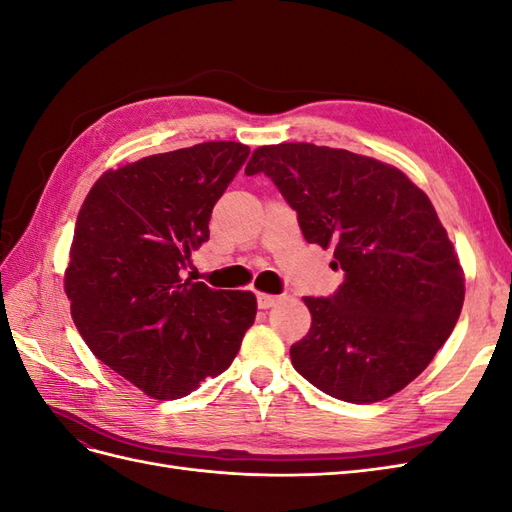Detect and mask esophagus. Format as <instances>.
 Returning <instances> with one entry per match:
<instances>
[{
    "instance_id": "1",
    "label": "esophagus",
    "mask_w": 512,
    "mask_h": 512,
    "mask_svg": "<svg viewBox=\"0 0 512 512\" xmlns=\"http://www.w3.org/2000/svg\"><path fill=\"white\" fill-rule=\"evenodd\" d=\"M280 303V297H275V294H267V292H258V307L260 309H269L273 305Z\"/></svg>"
}]
</instances>
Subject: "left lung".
Listing matches in <instances>:
<instances>
[{
	"instance_id": "1",
	"label": "left lung",
	"mask_w": 512,
	"mask_h": 512,
	"mask_svg": "<svg viewBox=\"0 0 512 512\" xmlns=\"http://www.w3.org/2000/svg\"><path fill=\"white\" fill-rule=\"evenodd\" d=\"M265 173L297 211L307 243L333 247L346 273L329 299L303 297L312 327L290 346L294 369L350 404L408 386L453 333L466 297L459 256L429 196L380 160L312 143L258 147Z\"/></svg>"
}]
</instances>
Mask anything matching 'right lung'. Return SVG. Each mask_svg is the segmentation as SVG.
Segmentation results:
<instances>
[{
  "label": "right lung",
  "instance_id": "right-lung-1",
  "mask_svg": "<svg viewBox=\"0 0 512 512\" xmlns=\"http://www.w3.org/2000/svg\"><path fill=\"white\" fill-rule=\"evenodd\" d=\"M250 147L211 141L111 168L79 211L64 288L89 350L153 399L190 395L235 359L250 290L183 280Z\"/></svg>",
  "mask_w": 512,
  "mask_h": 512
}]
</instances>
